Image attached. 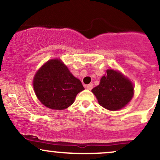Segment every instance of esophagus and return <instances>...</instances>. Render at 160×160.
<instances>
[{
  "mask_svg": "<svg viewBox=\"0 0 160 160\" xmlns=\"http://www.w3.org/2000/svg\"><path fill=\"white\" fill-rule=\"evenodd\" d=\"M86 88H87L88 89H89V90H91V89L93 88L92 83H90V84H89V85H87V86H86Z\"/></svg>",
  "mask_w": 160,
  "mask_h": 160,
  "instance_id": "esophagus-1",
  "label": "esophagus"
}]
</instances>
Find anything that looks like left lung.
I'll return each instance as SVG.
<instances>
[{"instance_id": "1", "label": "left lung", "mask_w": 160, "mask_h": 160, "mask_svg": "<svg viewBox=\"0 0 160 160\" xmlns=\"http://www.w3.org/2000/svg\"><path fill=\"white\" fill-rule=\"evenodd\" d=\"M99 104L110 111H117L126 106L133 96L132 82L122 74L113 70H108L100 83L92 89Z\"/></svg>"}]
</instances>
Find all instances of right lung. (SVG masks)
Here are the masks:
<instances>
[{"mask_svg": "<svg viewBox=\"0 0 160 160\" xmlns=\"http://www.w3.org/2000/svg\"><path fill=\"white\" fill-rule=\"evenodd\" d=\"M33 86L40 102L54 110L68 108L84 89L80 80L58 59L48 61L40 68L34 76Z\"/></svg>", "mask_w": 160, "mask_h": 160, "instance_id": "right-lung-1", "label": "right lung"}]
</instances>
